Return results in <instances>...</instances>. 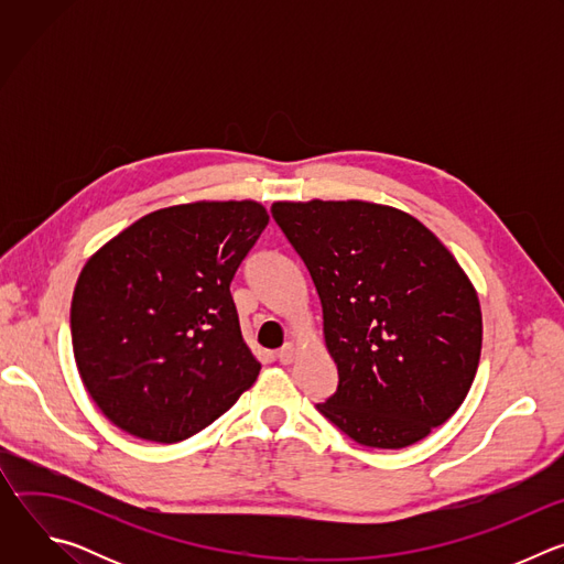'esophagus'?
<instances>
[{
	"instance_id": "esophagus-1",
	"label": "esophagus",
	"mask_w": 564,
	"mask_h": 564,
	"mask_svg": "<svg viewBox=\"0 0 564 564\" xmlns=\"http://www.w3.org/2000/svg\"><path fill=\"white\" fill-rule=\"evenodd\" d=\"M276 359H279L281 364H290V361L294 359V346H292V344H285V346L276 352Z\"/></svg>"
}]
</instances>
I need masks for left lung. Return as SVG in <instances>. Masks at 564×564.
I'll return each instance as SVG.
<instances>
[{
  "label": "left lung",
  "instance_id": "8db88e82",
  "mask_svg": "<svg viewBox=\"0 0 564 564\" xmlns=\"http://www.w3.org/2000/svg\"><path fill=\"white\" fill-rule=\"evenodd\" d=\"M272 216L314 281L339 372L316 411L370 448L424 440L462 406L479 364L481 312L459 263L394 207L274 203Z\"/></svg>",
  "mask_w": 564,
  "mask_h": 564
}]
</instances>
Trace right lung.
<instances>
[{"label": "right lung", "instance_id": "right-lung-1", "mask_svg": "<svg viewBox=\"0 0 564 564\" xmlns=\"http://www.w3.org/2000/svg\"><path fill=\"white\" fill-rule=\"evenodd\" d=\"M270 216L254 200L151 212L85 265L70 303L75 364L124 433L183 442L259 377L229 283Z\"/></svg>", "mask_w": 564, "mask_h": 564}]
</instances>
